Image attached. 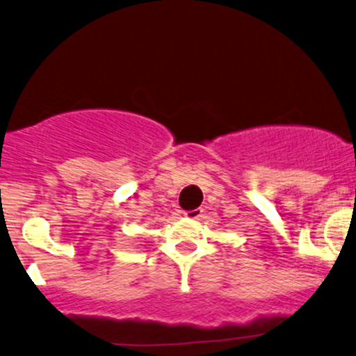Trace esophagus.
<instances>
[{
  "label": "esophagus",
  "instance_id": "34e87169",
  "mask_svg": "<svg viewBox=\"0 0 356 356\" xmlns=\"http://www.w3.org/2000/svg\"><path fill=\"white\" fill-rule=\"evenodd\" d=\"M185 215L186 218H193V220H198V218H202L203 217V209H195V210H188V211H185Z\"/></svg>",
  "mask_w": 356,
  "mask_h": 356
}]
</instances>
